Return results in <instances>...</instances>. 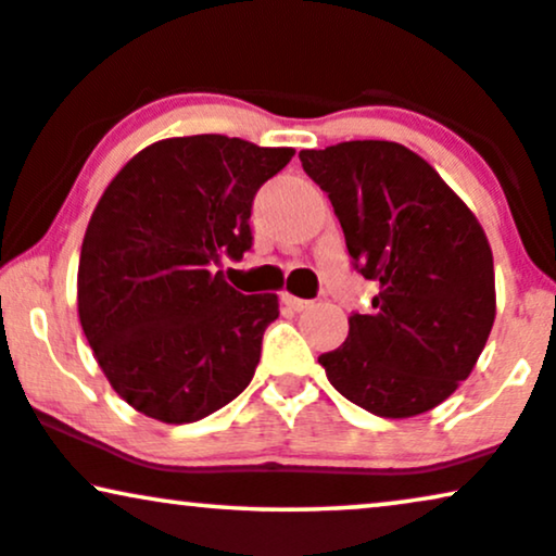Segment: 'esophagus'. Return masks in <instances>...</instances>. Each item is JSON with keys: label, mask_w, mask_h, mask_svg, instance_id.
<instances>
[{"label": "esophagus", "mask_w": 556, "mask_h": 556, "mask_svg": "<svg viewBox=\"0 0 556 556\" xmlns=\"http://www.w3.org/2000/svg\"><path fill=\"white\" fill-rule=\"evenodd\" d=\"M282 302L294 313H305L313 307V300H300V298H294V294H282Z\"/></svg>", "instance_id": "1"}]
</instances>
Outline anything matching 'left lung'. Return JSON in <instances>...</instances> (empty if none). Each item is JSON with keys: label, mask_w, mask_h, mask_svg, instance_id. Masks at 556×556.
I'll use <instances>...</instances> for the list:
<instances>
[{"label": "left lung", "mask_w": 556, "mask_h": 556, "mask_svg": "<svg viewBox=\"0 0 556 556\" xmlns=\"http://www.w3.org/2000/svg\"><path fill=\"white\" fill-rule=\"evenodd\" d=\"M328 194L351 266L379 282L371 313L320 354L328 382L382 418H410L452 395L495 320L493 251L477 217L418 153L390 140L300 151Z\"/></svg>", "instance_id": "1"}]
</instances>
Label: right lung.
Here are the masks:
<instances>
[{
	"instance_id": "add662e5",
	"label": "right lung",
	"mask_w": 556,
	"mask_h": 556,
	"mask_svg": "<svg viewBox=\"0 0 556 556\" xmlns=\"http://www.w3.org/2000/svg\"><path fill=\"white\" fill-rule=\"evenodd\" d=\"M292 149L189 136L149 146L97 202L79 258V320L112 390L161 424H194L249 388L277 294L215 266L254 245L251 205Z\"/></svg>"
}]
</instances>
